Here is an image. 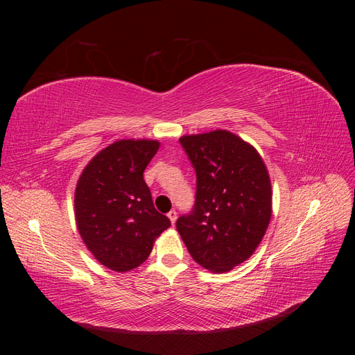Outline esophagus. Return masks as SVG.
<instances>
[{
  "mask_svg": "<svg viewBox=\"0 0 355 355\" xmlns=\"http://www.w3.org/2000/svg\"><path fill=\"white\" fill-rule=\"evenodd\" d=\"M167 216H168L170 222L175 225V222H176V219H178V213H176V210H170V211L167 213Z\"/></svg>",
  "mask_w": 355,
  "mask_h": 355,
  "instance_id": "obj_1",
  "label": "esophagus"
}]
</instances>
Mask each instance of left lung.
<instances>
[{
    "label": "left lung",
    "instance_id": "8db88e82",
    "mask_svg": "<svg viewBox=\"0 0 355 355\" xmlns=\"http://www.w3.org/2000/svg\"><path fill=\"white\" fill-rule=\"evenodd\" d=\"M196 170L194 207L176 220L189 254L211 272L243 263L271 219V180L256 149L227 130L179 139Z\"/></svg>",
    "mask_w": 355,
    "mask_h": 355
}]
</instances>
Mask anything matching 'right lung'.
<instances>
[{
	"instance_id": "obj_1",
	"label": "right lung",
	"mask_w": 355,
	"mask_h": 355,
	"mask_svg": "<svg viewBox=\"0 0 355 355\" xmlns=\"http://www.w3.org/2000/svg\"><path fill=\"white\" fill-rule=\"evenodd\" d=\"M157 141H118L84 168L75 191L83 241L102 265L125 272L144 263L170 220L155 210L144 171Z\"/></svg>"
}]
</instances>
